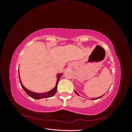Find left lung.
<instances>
[{
  "label": "left lung",
  "mask_w": 132,
  "mask_h": 132,
  "mask_svg": "<svg viewBox=\"0 0 132 132\" xmlns=\"http://www.w3.org/2000/svg\"><path fill=\"white\" fill-rule=\"evenodd\" d=\"M75 92H76V94H77V95H79V94H78V93H77L76 92V91H75ZM103 95H102V96H101V97H98V98H94V99H93V100H97V99H99V98H101V97H102V96H103Z\"/></svg>",
  "instance_id": "1"
}]
</instances>
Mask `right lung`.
I'll return each mask as SVG.
<instances>
[{
  "label": "right lung",
  "mask_w": 132,
  "mask_h": 132,
  "mask_svg": "<svg viewBox=\"0 0 132 132\" xmlns=\"http://www.w3.org/2000/svg\"><path fill=\"white\" fill-rule=\"evenodd\" d=\"M62 75V73H61V74H58L57 75V81H56V84L55 87L53 88L52 90H51L50 91H48V92L44 93H36L32 92V91L28 90V89H27L26 88L24 87L23 86V85L22 84L21 80H20V75H19V79H20V82L21 87L24 89V90L26 91V93L27 94L30 96V97L34 98V99L39 100V99H41V98H43L51 97L55 94V93H56V90H57V83H58V82H59L60 77H61Z\"/></svg>",
  "instance_id": "obj_1"
}]
</instances>
